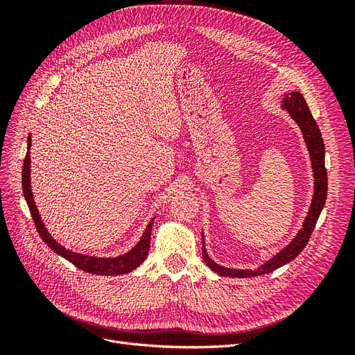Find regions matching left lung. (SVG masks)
<instances>
[{"instance_id": "obj_1", "label": "left lung", "mask_w": 355, "mask_h": 355, "mask_svg": "<svg viewBox=\"0 0 355 355\" xmlns=\"http://www.w3.org/2000/svg\"><path fill=\"white\" fill-rule=\"evenodd\" d=\"M283 110L288 112V115L293 118L295 123L299 125L300 132L304 135V141L306 144L309 158H311V167H313L314 175V196L311 206L308 210L306 218L302 223V228L296 234V237L290 241L284 249H282L271 259H268L261 266L254 268V270H237V268H227L214 262L211 257L207 254L206 244H204V232L202 235V259L207 263L211 271L216 272L220 277H231V278H249L257 277L263 274H270L275 271L288 262H292L295 257L305 249V245L309 241L311 234H313L315 223L320 218V213L323 210L326 198H327V171L324 166V154L326 148L321 132L311 114L308 105L304 99V96L299 92H290L284 94L283 99Z\"/></svg>"}]
</instances>
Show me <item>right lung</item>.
<instances>
[{"label":"right lung","instance_id":"right-lung-1","mask_svg":"<svg viewBox=\"0 0 355 355\" xmlns=\"http://www.w3.org/2000/svg\"><path fill=\"white\" fill-rule=\"evenodd\" d=\"M31 135L28 136V153L24 161V170H22V188H24V196L28 202L29 211L32 214V219L35 222L37 231L40 234V237L42 239L50 249L55 252L56 254L65 257L67 261H69L72 265H75L80 270L96 274V275H123L135 271L136 268L141 265L145 257L148 256L149 252V243H151V231H153V223L155 216L149 220L146 225V228L142 234L141 240H139L130 250L125 252L124 254L120 256H112V257H99V256H90V254H84V253H77L72 252L67 247H63L60 243H58L55 239L51 237V234L46 228L44 222L41 219V214L37 209V204L34 200V194H32V188H31Z\"/></svg>","mask_w":355,"mask_h":355}]
</instances>
